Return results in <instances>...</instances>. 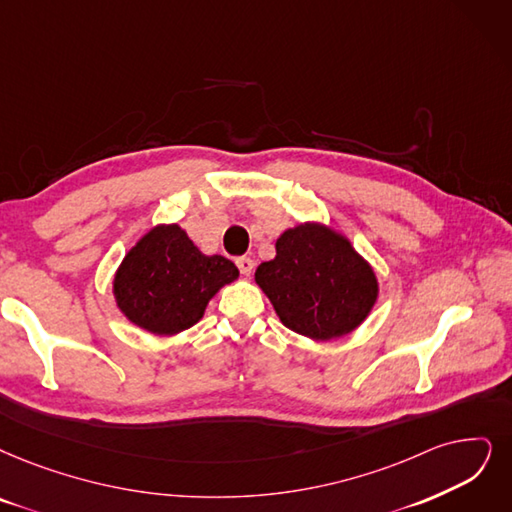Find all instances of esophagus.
Wrapping results in <instances>:
<instances>
[{"label":"esophagus","mask_w":512,"mask_h":512,"mask_svg":"<svg viewBox=\"0 0 512 512\" xmlns=\"http://www.w3.org/2000/svg\"><path fill=\"white\" fill-rule=\"evenodd\" d=\"M235 264H237V269L241 271V275H250L254 271V260L248 258V256H239L235 260Z\"/></svg>","instance_id":"34e87169"}]
</instances>
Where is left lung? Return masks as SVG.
Returning <instances> with one entry per match:
<instances>
[{
	"label": "left lung",
	"mask_w": 512,
	"mask_h": 512,
	"mask_svg": "<svg viewBox=\"0 0 512 512\" xmlns=\"http://www.w3.org/2000/svg\"><path fill=\"white\" fill-rule=\"evenodd\" d=\"M277 256L256 283L285 327L315 340L353 332L372 311L378 281L353 245L321 224H300L277 239Z\"/></svg>",
	"instance_id": "obj_1"
}]
</instances>
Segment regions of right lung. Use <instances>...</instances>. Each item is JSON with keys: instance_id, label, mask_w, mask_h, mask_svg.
<instances>
[{"instance_id": "1", "label": "right lung", "mask_w": 512, "mask_h": 512, "mask_svg": "<svg viewBox=\"0 0 512 512\" xmlns=\"http://www.w3.org/2000/svg\"><path fill=\"white\" fill-rule=\"evenodd\" d=\"M239 277L224 256L201 254L176 224L142 237L115 275L124 315L153 334H176L197 323L210 298Z\"/></svg>"}]
</instances>
